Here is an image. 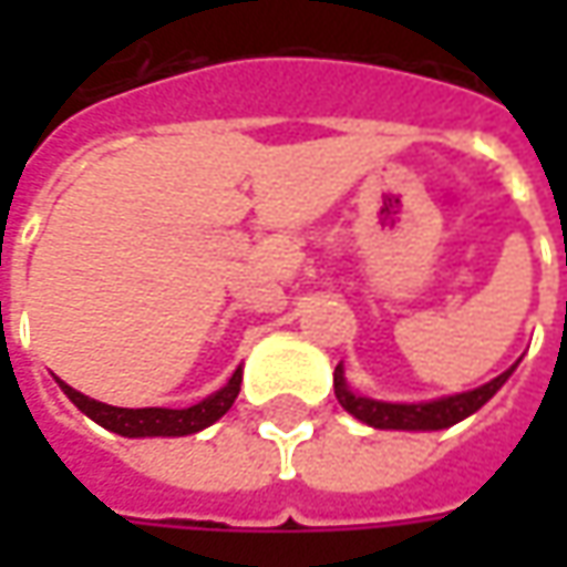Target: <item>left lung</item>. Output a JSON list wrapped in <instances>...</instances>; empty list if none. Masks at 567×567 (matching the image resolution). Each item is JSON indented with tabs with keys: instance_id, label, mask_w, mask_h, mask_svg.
Instances as JSON below:
<instances>
[{
	"instance_id": "obj_1",
	"label": "left lung",
	"mask_w": 567,
	"mask_h": 567,
	"mask_svg": "<svg viewBox=\"0 0 567 567\" xmlns=\"http://www.w3.org/2000/svg\"><path fill=\"white\" fill-rule=\"evenodd\" d=\"M514 365L508 372H502L498 379L486 381L473 391L464 394H451V398H439V401L425 403H388L372 401V398H360L350 391V384L343 379V365L334 369V394H338L340 406L357 416L360 423L372 425V429H403V432H435V429H447V425L467 420L470 413H476L483 403L489 401L492 394L508 381Z\"/></svg>"
}]
</instances>
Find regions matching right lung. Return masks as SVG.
Here are the masks:
<instances>
[{
    "instance_id": "obj_1",
    "label": "right lung",
    "mask_w": 567,
    "mask_h": 567,
    "mask_svg": "<svg viewBox=\"0 0 567 567\" xmlns=\"http://www.w3.org/2000/svg\"><path fill=\"white\" fill-rule=\"evenodd\" d=\"M239 384H243V369L233 372V379L214 391L210 398H205L195 406L186 410H169V406H142V410H128V406H110V403H100L87 394H81L75 388H69L65 381H59V388L65 391V398L75 403L84 416H91L94 423L103 429L125 435V439H151V435H192V432H202L210 423H217L224 413H227L236 394H239Z\"/></svg>"
}]
</instances>
